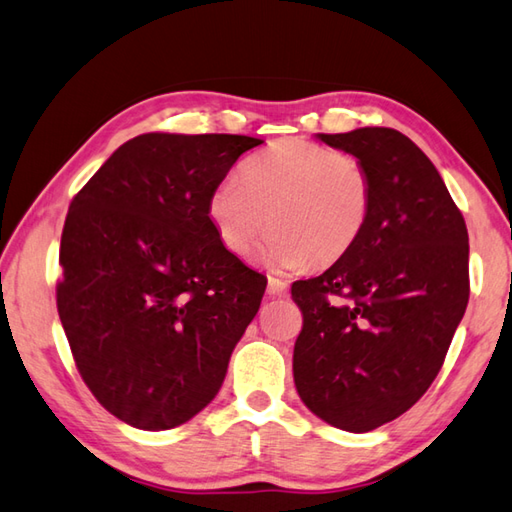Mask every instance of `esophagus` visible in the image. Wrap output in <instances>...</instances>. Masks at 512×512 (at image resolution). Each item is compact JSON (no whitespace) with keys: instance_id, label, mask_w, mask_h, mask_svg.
I'll return each instance as SVG.
<instances>
[{"instance_id":"esophagus-1","label":"esophagus","mask_w":512,"mask_h":512,"mask_svg":"<svg viewBox=\"0 0 512 512\" xmlns=\"http://www.w3.org/2000/svg\"><path fill=\"white\" fill-rule=\"evenodd\" d=\"M286 290H288V286H286V282H282V279L268 277L266 293H268L270 297H282V295H286Z\"/></svg>"}]
</instances>
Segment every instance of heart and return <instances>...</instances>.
Returning a JSON list of instances; mask_svg holds the SVG:
<instances>
[{
    "instance_id": "b5f03b06",
    "label": "heart",
    "mask_w": 512,
    "mask_h": 512,
    "mask_svg": "<svg viewBox=\"0 0 512 512\" xmlns=\"http://www.w3.org/2000/svg\"><path fill=\"white\" fill-rule=\"evenodd\" d=\"M373 210L359 159L308 139H284L250 157L208 197V217L228 253L246 257L270 228L266 262L282 270L328 266L353 248Z\"/></svg>"
}]
</instances>
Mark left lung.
I'll list each match as a JSON object with an SVG mask.
<instances>
[{
	"label": "left lung",
	"mask_w": 512,
	"mask_h": 512,
	"mask_svg": "<svg viewBox=\"0 0 512 512\" xmlns=\"http://www.w3.org/2000/svg\"><path fill=\"white\" fill-rule=\"evenodd\" d=\"M355 155L373 182L359 242L290 288L304 315L293 375L326 424L368 433L433 384L466 313L468 230L433 162L395 128L317 135Z\"/></svg>",
	"instance_id": "obj_1"
}]
</instances>
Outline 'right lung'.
I'll return each mask as SVG.
<instances>
[{
    "label": "right lung",
    "instance_id": "right-lung-1",
    "mask_svg": "<svg viewBox=\"0 0 512 512\" xmlns=\"http://www.w3.org/2000/svg\"><path fill=\"white\" fill-rule=\"evenodd\" d=\"M259 144L139 135L70 202L57 313L84 384L130 426L175 428L213 402L257 315L266 277L219 242L208 197Z\"/></svg>",
    "mask_w": 512,
    "mask_h": 512
}]
</instances>
